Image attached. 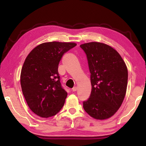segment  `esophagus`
Instances as JSON below:
<instances>
[{
  "label": "esophagus",
  "mask_w": 146,
  "mask_h": 146,
  "mask_svg": "<svg viewBox=\"0 0 146 146\" xmlns=\"http://www.w3.org/2000/svg\"><path fill=\"white\" fill-rule=\"evenodd\" d=\"M76 90H77V88H76V86H75V87H74V88H72V91H73V92H75V91H76Z\"/></svg>",
  "instance_id": "34e87169"
}]
</instances>
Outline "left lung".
Returning a JSON list of instances; mask_svg holds the SVG:
<instances>
[{
  "mask_svg": "<svg viewBox=\"0 0 146 146\" xmlns=\"http://www.w3.org/2000/svg\"><path fill=\"white\" fill-rule=\"evenodd\" d=\"M80 46L87 56L92 88L83 108L95 119H107L117 111L124 99L127 66L120 54L107 44L92 42Z\"/></svg>",
  "mask_w": 146,
  "mask_h": 146,
  "instance_id": "1",
  "label": "left lung"
}]
</instances>
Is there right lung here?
<instances>
[{
  "mask_svg": "<svg viewBox=\"0 0 146 146\" xmlns=\"http://www.w3.org/2000/svg\"><path fill=\"white\" fill-rule=\"evenodd\" d=\"M74 42H50L35 47L24 61L21 73L22 91L30 110L42 118L55 115L68 93L62 87L58 64Z\"/></svg>",
  "mask_w": 146,
  "mask_h": 146,
  "instance_id": "1",
  "label": "right lung"
}]
</instances>
